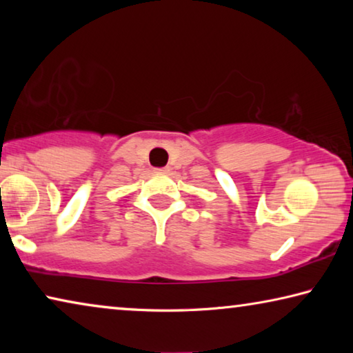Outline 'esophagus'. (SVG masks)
Wrapping results in <instances>:
<instances>
[{
  "label": "esophagus",
  "instance_id": "34e87169",
  "mask_svg": "<svg viewBox=\"0 0 353 353\" xmlns=\"http://www.w3.org/2000/svg\"><path fill=\"white\" fill-rule=\"evenodd\" d=\"M155 171H157V172H168L170 168H166V166H165V168H157Z\"/></svg>",
  "mask_w": 353,
  "mask_h": 353
}]
</instances>
